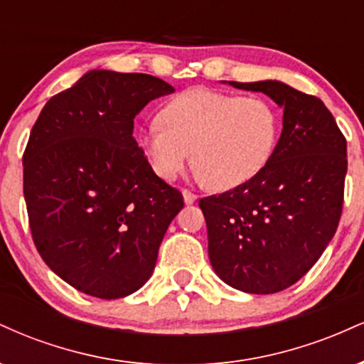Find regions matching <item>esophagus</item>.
I'll return each mask as SVG.
<instances>
[{
	"label": "esophagus",
	"instance_id": "esophagus-1",
	"mask_svg": "<svg viewBox=\"0 0 364 364\" xmlns=\"http://www.w3.org/2000/svg\"><path fill=\"white\" fill-rule=\"evenodd\" d=\"M183 198H185V203H188V205H190V203H193L195 200H196V195L193 193V191H190V190H183Z\"/></svg>",
	"mask_w": 364,
	"mask_h": 364
}]
</instances>
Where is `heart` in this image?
I'll list each match as a JSON object with an SVG mask.
<instances>
[{"label":"heart","instance_id":"heart-1","mask_svg":"<svg viewBox=\"0 0 364 364\" xmlns=\"http://www.w3.org/2000/svg\"><path fill=\"white\" fill-rule=\"evenodd\" d=\"M161 122L140 144L162 179H174L191 152L196 176L214 190H232L262 173L272 159L281 118L267 99L195 87L169 101Z\"/></svg>","mask_w":364,"mask_h":364}]
</instances>
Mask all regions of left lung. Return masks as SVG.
<instances>
[{
  "label": "left lung",
  "instance_id": "8db88e82",
  "mask_svg": "<svg viewBox=\"0 0 364 364\" xmlns=\"http://www.w3.org/2000/svg\"><path fill=\"white\" fill-rule=\"evenodd\" d=\"M284 107L267 168L245 185L200 200L215 274L235 289L272 294L315 265L339 225L348 145L318 97L277 80L241 83Z\"/></svg>",
  "mask_w": 364,
  "mask_h": 364
}]
</instances>
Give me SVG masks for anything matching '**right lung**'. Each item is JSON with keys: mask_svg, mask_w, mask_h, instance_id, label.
I'll return each mask as SVG.
<instances>
[{"mask_svg": "<svg viewBox=\"0 0 364 364\" xmlns=\"http://www.w3.org/2000/svg\"><path fill=\"white\" fill-rule=\"evenodd\" d=\"M171 92L152 75L92 70L46 102L28 136L32 240L54 274L94 298H124L149 281L185 205L133 139L135 116Z\"/></svg>", "mask_w": 364, "mask_h": 364, "instance_id": "obj_1", "label": "right lung"}]
</instances>
